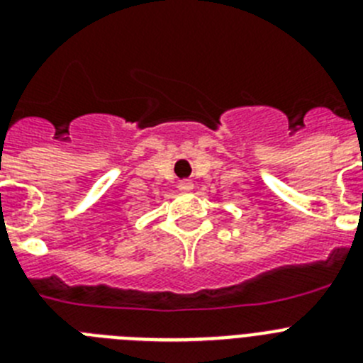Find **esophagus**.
<instances>
[{"label":"esophagus","mask_w":363,"mask_h":363,"mask_svg":"<svg viewBox=\"0 0 363 363\" xmlns=\"http://www.w3.org/2000/svg\"><path fill=\"white\" fill-rule=\"evenodd\" d=\"M192 187H194V185H192L191 179H184V182H179V184H178V189H179V191H182V192L192 191Z\"/></svg>","instance_id":"esophagus-1"}]
</instances>
